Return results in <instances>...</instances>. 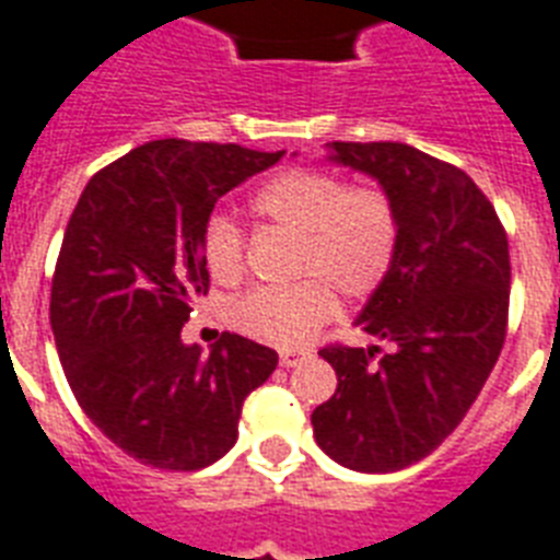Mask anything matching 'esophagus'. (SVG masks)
Returning a JSON list of instances; mask_svg holds the SVG:
<instances>
[{
	"mask_svg": "<svg viewBox=\"0 0 560 560\" xmlns=\"http://www.w3.org/2000/svg\"><path fill=\"white\" fill-rule=\"evenodd\" d=\"M307 358H311V351H296V349H284V351H281V354H279L281 366H284V369L299 366V363H305Z\"/></svg>",
	"mask_w": 560,
	"mask_h": 560,
	"instance_id": "obj_1",
	"label": "esophagus"
}]
</instances>
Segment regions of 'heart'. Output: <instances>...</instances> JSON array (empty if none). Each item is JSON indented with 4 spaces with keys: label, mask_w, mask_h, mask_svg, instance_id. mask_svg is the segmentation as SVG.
<instances>
[{
    "label": "heart",
    "mask_w": 560,
    "mask_h": 560,
    "mask_svg": "<svg viewBox=\"0 0 560 560\" xmlns=\"http://www.w3.org/2000/svg\"><path fill=\"white\" fill-rule=\"evenodd\" d=\"M255 214L296 235L293 276L284 288H258L229 305V325L279 349L305 346L337 307L334 291L366 299L389 276L400 244V214L381 186H349L331 171H281L253 200ZM202 261L220 284L244 272V235L229 218L202 229Z\"/></svg>",
    "instance_id": "1"
}]
</instances>
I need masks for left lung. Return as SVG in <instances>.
Here are the masks:
<instances>
[{
    "mask_svg": "<svg viewBox=\"0 0 560 560\" xmlns=\"http://www.w3.org/2000/svg\"><path fill=\"white\" fill-rule=\"evenodd\" d=\"M328 162L377 179L398 206L395 264L354 323L386 346L323 349L337 392L314 409L316 444L342 468L392 474L459 427L509 319V237L465 171L400 142H331Z\"/></svg>",
    "mask_w": 560,
    "mask_h": 560,
    "instance_id": "obj_1",
    "label": "left lung"
}]
</instances>
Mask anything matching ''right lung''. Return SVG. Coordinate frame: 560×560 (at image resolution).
Returning a JSON list of instances; mask_svg holds the SVG:
<instances>
[{
    "label": "right lung",
    "mask_w": 560,
    "mask_h": 560,
    "mask_svg": "<svg viewBox=\"0 0 560 560\" xmlns=\"http://www.w3.org/2000/svg\"><path fill=\"white\" fill-rule=\"evenodd\" d=\"M281 153L156 139L98 171L69 218L48 307L57 354L92 424L142 465L226 456L246 395L279 366L229 331L202 354L183 325L209 290L200 244L214 202Z\"/></svg>",
    "instance_id": "obj_1"
}]
</instances>
